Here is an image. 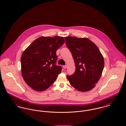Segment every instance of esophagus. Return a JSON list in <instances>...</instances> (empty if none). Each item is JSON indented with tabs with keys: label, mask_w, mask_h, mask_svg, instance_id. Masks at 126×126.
<instances>
[{
	"label": "esophagus",
	"mask_w": 126,
	"mask_h": 126,
	"mask_svg": "<svg viewBox=\"0 0 126 126\" xmlns=\"http://www.w3.org/2000/svg\"><path fill=\"white\" fill-rule=\"evenodd\" d=\"M67 65H66L63 66V69H64L67 68Z\"/></svg>",
	"instance_id": "esophagus-1"
}]
</instances>
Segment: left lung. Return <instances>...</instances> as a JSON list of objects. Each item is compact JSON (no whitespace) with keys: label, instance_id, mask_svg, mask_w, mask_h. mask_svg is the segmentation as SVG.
<instances>
[{"label":"left lung","instance_id":"left-lung-1","mask_svg":"<svg viewBox=\"0 0 126 126\" xmlns=\"http://www.w3.org/2000/svg\"><path fill=\"white\" fill-rule=\"evenodd\" d=\"M72 54L76 70L67 76L71 85L80 92L92 90L100 79L104 66L103 56L97 46L88 38L65 37Z\"/></svg>","mask_w":126,"mask_h":126}]
</instances>
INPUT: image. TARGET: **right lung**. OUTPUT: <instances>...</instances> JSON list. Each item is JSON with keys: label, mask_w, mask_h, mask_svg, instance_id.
<instances>
[{"label": "right lung", "mask_w": 126, "mask_h": 126, "mask_svg": "<svg viewBox=\"0 0 126 126\" xmlns=\"http://www.w3.org/2000/svg\"><path fill=\"white\" fill-rule=\"evenodd\" d=\"M64 43L62 36H41L23 52L22 75L26 83L34 91H46L61 73L62 67L56 65V51Z\"/></svg>", "instance_id": "obj_1"}]
</instances>
